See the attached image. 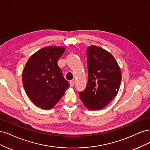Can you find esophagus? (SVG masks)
<instances>
[{
  "label": "esophagus",
  "instance_id": "obj_1",
  "mask_svg": "<svg viewBox=\"0 0 150 150\" xmlns=\"http://www.w3.org/2000/svg\"><path fill=\"white\" fill-rule=\"evenodd\" d=\"M75 85V81L74 80H71L70 81V87H73Z\"/></svg>",
  "mask_w": 150,
  "mask_h": 150
}]
</instances>
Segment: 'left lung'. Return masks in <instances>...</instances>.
<instances>
[{
	"label": "left lung",
	"mask_w": 150,
	"mask_h": 150,
	"mask_svg": "<svg viewBox=\"0 0 150 150\" xmlns=\"http://www.w3.org/2000/svg\"><path fill=\"white\" fill-rule=\"evenodd\" d=\"M88 80L79 92L82 103L89 110L105 107L117 95L122 74L113 56L102 48L91 45L86 49Z\"/></svg>",
	"instance_id": "8db88e82"
}]
</instances>
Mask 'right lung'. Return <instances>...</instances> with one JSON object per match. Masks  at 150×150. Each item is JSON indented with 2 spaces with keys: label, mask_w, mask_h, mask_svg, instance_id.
Returning <instances> with one entry per match:
<instances>
[{
  "label": "right lung",
  "mask_w": 150,
  "mask_h": 150,
  "mask_svg": "<svg viewBox=\"0 0 150 150\" xmlns=\"http://www.w3.org/2000/svg\"><path fill=\"white\" fill-rule=\"evenodd\" d=\"M64 47H45L28 60L22 74L25 92L38 107L50 110L59 102L70 84L63 76L57 62Z\"/></svg>",
  "instance_id": "right-lung-1"
}]
</instances>
